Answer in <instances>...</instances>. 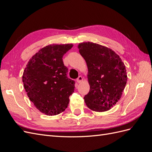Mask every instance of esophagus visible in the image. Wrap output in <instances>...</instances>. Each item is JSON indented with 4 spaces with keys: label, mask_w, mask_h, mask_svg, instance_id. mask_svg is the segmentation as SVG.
Instances as JSON below:
<instances>
[{
    "label": "esophagus",
    "mask_w": 152,
    "mask_h": 152,
    "mask_svg": "<svg viewBox=\"0 0 152 152\" xmlns=\"http://www.w3.org/2000/svg\"><path fill=\"white\" fill-rule=\"evenodd\" d=\"M83 80V77L82 76H79L78 78L77 79V83H80V82H82V81Z\"/></svg>",
    "instance_id": "34e87169"
}]
</instances>
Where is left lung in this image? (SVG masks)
I'll return each mask as SVG.
<instances>
[{
	"label": "left lung",
	"mask_w": 152,
	"mask_h": 152,
	"mask_svg": "<svg viewBox=\"0 0 152 152\" xmlns=\"http://www.w3.org/2000/svg\"><path fill=\"white\" fill-rule=\"evenodd\" d=\"M79 53L88 66L90 89L84 97L90 110L102 112L119 101L127 82L125 65L114 51L94 42L78 45Z\"/></svg>",
	"instance_id": "1"
}]
</instances>
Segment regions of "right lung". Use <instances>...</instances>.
<instances>
[{
  "mask_svg": "<svg viewBox=\"0 0 152 152\" xmlns=\"http://www.w3.org/2000/svg\"><path fill=\"white\" fill-rule=\"evenodd\" d=\"M72 47V44L44 47L29 59L24 70L25 91L36 108L46 115L64 112L74 91L75 81L68 78V68L62 61Z\"/></svg>",
  "mask_w": 152,
  "mask_h": 152,
  "instance_id": "right-lung-1",
  "label": "right lung"
}]
</instances>
